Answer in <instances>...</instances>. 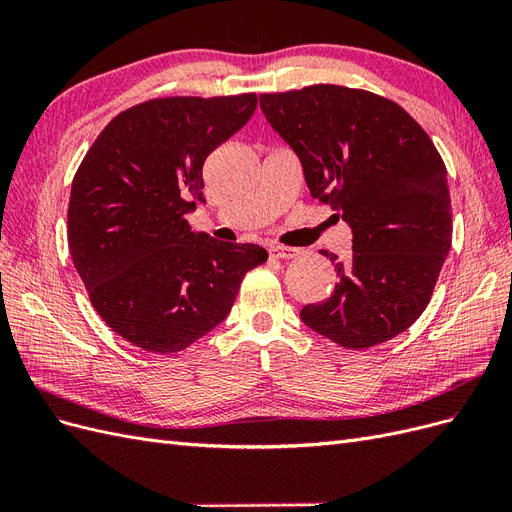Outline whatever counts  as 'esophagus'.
<instances>
[{
  "label": "esophagus",
  "instance_id": "34e87169",
  "mask_svg": "<svg viewBox=\"0 0 512 512\" xmlns=\"http://www.w3.org/2000/svg\"><path fill=\"white\" fill-rule=\"evenodd\" d=\"M269 254H271L273 258H280V260H288V258H294V256H299V250H297V247L271 245V247H269Z\"/></svg>",
  "mask_w": 512,
  "mask_h": 512
}]
</instances>
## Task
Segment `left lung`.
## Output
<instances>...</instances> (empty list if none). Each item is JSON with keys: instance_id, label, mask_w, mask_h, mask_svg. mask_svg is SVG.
I'll use <instances>...</instances> for the list:
<instances>
[{"instance_id": "left-lung-1", "label": "left lung", "mask_w": 512, "mask_h": 512, "mask_svg": "<svg viewBox=\"0 0 512 512\" xmlns=\"http://www.w3.org/2000/svg\"><path fill=\"white\" fill-rule=\"evenodd\" d=\"M260 108L299 158L309 194L352 230L348 262L320 252L337 284L301 320L354 350L404 333L451 250V194L431 138L399 104L339 85L262 94Z\"/></svg>"}]
</instances>
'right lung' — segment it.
<instances>
[{
	"label": "right lung",
	"mask_w": 512,
	"mask_h": 512,
	"mask_svg": "<svg viewBox=\"0 0 512 512\" xmlns=\"http://www.w3.org/2000/svg\"><path fill=\"white\" fill-rule=\"evenodd\" d=\"M256 94L162 98L119 113L76 170L68 245L91 305L126 342L158 354L192 346L226 320L256 243L194 232L209 153L256 111Z\"/></svg>",
	"instance_id": "right-lung-1"
}]
</instances>
